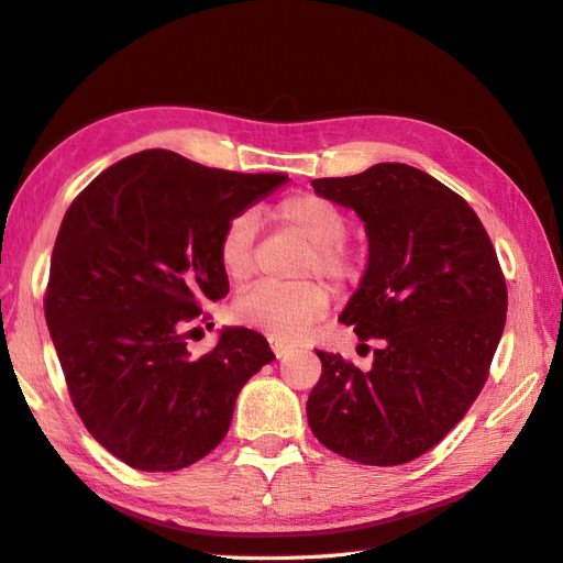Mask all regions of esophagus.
<instances>
[{
	"instance_id": "obj_1",
	"label": "esophagus",
	"mask_w": 563,
	"mask_h": 563,
	"mask_svg": "<svg viewBox=\"0 0 563 563\" xmlns=\"http://www.w3.org/2000/svg\"><path fill=\"white\" fill-rule=\"evenodd\" d=\"M271 347H273V352H276V356H278V358H283L287 352H290L292 344H290V342H285V340H280V338H271Z\"/></svg>"
}]
</instances>
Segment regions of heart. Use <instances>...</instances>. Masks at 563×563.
<instances>
[{
  "mask_svg": "<svg viewBox=\"0 0 563 563\" xmlns=\"http://www.w3.org/2000/svg\"><path fill=\"white\" fill-rule=\"evenodd\" d=\"M276 221L285 233L295 235L311 247L301 273L333 283H347L354 278V256L344 247L350 233V221L338 205L319 195H292L276 207ZM254 235L256 223L250 211L238 213L221 235L219 258L230 280L250 278L254 268ZM330 295L319 283L273 285L256 283L235 299V316L252 328L264 330L276 338H295L301 330L328 313Z\"/></svg>",
  "mask_w": 563,
  "mask_h": 563,
  "instance_id": "1",
  "label": "heart"
}]
</instances>
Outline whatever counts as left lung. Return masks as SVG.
Listing matches in <instances>:
<instances>
[{"instance_id":"8db88e82","label":"left lung","mask_w":563,"mask_h":563,"mask_svg":"<svg viewBox=\"0 0 563 563\" xmlns=\"http://www.w3.org/2000/svg\"><path fill=\"white\" fill-rule=\"evenodd\" d=\"M311 185L366 223L368 266L340 321L378 340L368 371L316 350L311 432L358 464H407L464 419L487 380L507 321L497 252L466 199L421 168L376 164Z\"/></svg>"}]
</instances>
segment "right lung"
<instances>
[{"instance_id":"right-lung-1","label":"right lung","mask_w":563,"mask_h":563,"mask_svg":"<svg viewBox=\"0 0 563 563\" xmlns=\"http://www.w3.org/2000/svg\"><path fill=\"white\" fill-rule=\"evenodd\" d=\"M285 183V173L147 150L99 173L68 207L45 319L80 421L123 464L166 473L207 456L242 385L276 358L250 328H223L199 358L187 338L201 301L228 295L225 225Z\"/></svg>"}]
</instances>
